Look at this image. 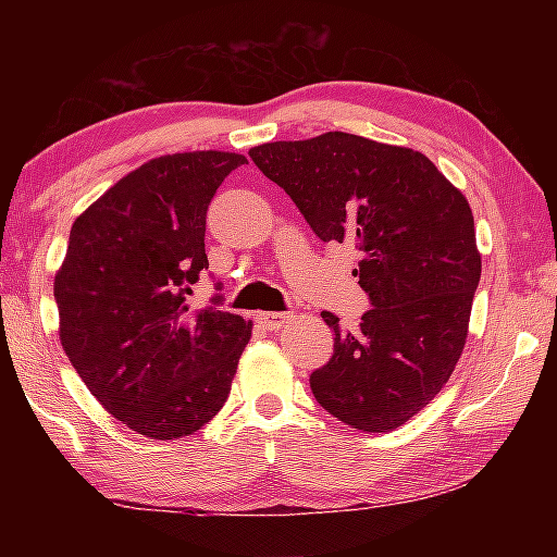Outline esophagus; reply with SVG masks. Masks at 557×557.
Here are the masks:
<instances>
[{"label": "esophagus", "mask_w": 557, "mask_h": 557, "mask_svg": "<svg viewBox=\"0 0 557 557\" xmlns=\"http://www.w3.org/2000/svg\"><path fill=\"white\" fill-rule=\"evenodd\" d=\"M256 319L262 326L270 329V332H277V329L285 326L292 317L287 312H260Z\"/></svg>", "instance_id": "34e87169"}]
</instances>
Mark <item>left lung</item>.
I'll return each instance as SVG.
<instances>
[{
  "instance_id": "1",
  "label": "left lung",
  "mask_w": 557,
  "mask_h": 557,
  "mask_svg": "<svg viewBox=\"0 0 557 557\" xmlns=\"http://www.w3.org/2000/svg\"><path fill=\"white\" fill-rule=\"evenodd\" d=\"M324 243H354L371 309L358 332L338 317L334 354L309 375L317 403L346 425L388 432L442 391L467 342L482 277L474 215L425 154L326 132L250 149Z\"/></svg>"
}]
</instances>
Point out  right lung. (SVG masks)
Returning a JSON list of instances; mask_svg holds the SVG:
<instances>
[{"mask_svg": "<svg viewBox=\"0 0 557 557\" xmlns=\"http://www.w3.org/2000/svg\"><path fill=\"white\" fill-rule=\"evenodd\" d=\"M233 152L159 157L108 188L71 228L55 275L63 351L129 430L176 440L228 400L250 322L188 295L209 270L206 213ZM221 289V282H215Z\"/></svg>", "mask_w": 557, "mask_h": 557, "instance_id": "add662e5", "label": "right lung"}]
</instances>
